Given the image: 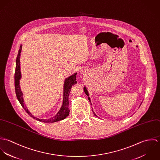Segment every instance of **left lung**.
Listing matches in <instances>:
<instances>
[{
    "label": "left lung",
    "mask_w": 160,
    "mask_h": 160,
    "mask_svg": "<svg viewBox=\"0 0 160 160\" xmlns=\"http://www.w3.org/2000/svg\"><path fill=\"white\" fill-rule=\"evenodd\" d=\"M84 92H85V93H86L88 96H89V93H88V92L87 91V89H86V88H84ZM88 99H89V101H90V102H91V100H90V98H89V97H88ZM93 114H94V115H95V116H97V115L95 114V113H93Z\"/></svg>",
    "instance_id": "8db88e82"
}]
</instances>
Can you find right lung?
<instances>
[{
    "label": "right lung",
    "instance_id": "add662e5",
    "mask_svg": "<svg viewBox=\"0 0 160 160\" xmlns=\"http://www.w3.org/2000/svg\"><path fill=\"white\" fill-rule=\"evenodd\" d=\"M22 45L20 47V49L18 50V55L17 57L16 60V68H15V93L17 95V97L21 105L22 106L24 110L26 112L29 114L31 117L36 120L44 122H54L57 121H59L60 120H63L66 118L69 113V108L68 96L69 92L71 91V89L72 86L76 84V73L74 74L73 75L69 76L68 78L66 79L65 84H64V93H63V105L60 108L58 113L56 116L50 118L49 119H41L34 117L33 115L28 111L27 107L25 106L24 103V100L23 98V93L20 89V79L21 78L22 74L20 72V53L22 52Z\"/></svg>",
    "mask_w": 160,
    "mask_h": 160
}]
</instances>
